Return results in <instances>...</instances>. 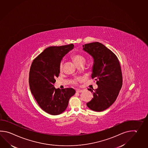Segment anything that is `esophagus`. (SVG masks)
<instances>
[{"instance_id": "esophagus-1", "label": "esophagus", "mask_w": 148, "mask_h": 148, "mask_svg": "<svg viewBox=\"0 0 148 148\" xmlns=\"http://www.w3.org/2000/svg\"><path fill=\"white\" fill-rule=\"evenodd\" d=\"M76 91V92H77V93H81V92H82L83 91V90H80V89H77Z\"/></svg>"}]
</instances>
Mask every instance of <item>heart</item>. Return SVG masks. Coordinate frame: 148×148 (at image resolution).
Instances as JSON below:
<instances>
[{
	"label": "heart",
	"instance_id": "1",
	"mask_svg": "<svg viewBox=\"0 0 148 148\" xmlns=\"http://www.w3.org/2000/svg\"><path fill=\"white\" fill-rule=\"evenodd\" d=\"M72 59L73 60L74 63L76 65H77L79 64H84L85 60L84 56L79 53H75L73 54L72 56ZM63 62H61L60 64V71L63 70ZM80 80H81L80 79H77L75 81V83H76V82L77 81H80Z\"/></svg>",
	"mask_w": 148,
	"mask_h": 148
}]
</instances>
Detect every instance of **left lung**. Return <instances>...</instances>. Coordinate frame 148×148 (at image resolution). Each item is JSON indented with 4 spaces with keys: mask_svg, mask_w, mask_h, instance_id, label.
Returning <instances> with one entry per match:
<instances>
[{
    "mask_svg": "<svg viewBox=\"0 0 148 148\" xmlns=\"http://www.w3.org/2000/svg\"><path fill=\"white\" fill-rule=\"evenodd\" d=\"M83 47V51L93 59L91 76L97 81L98 86L96 90L88 88L93 97L86 105L94 111H103L113 104L122 88L120 63L116 55L100 42L86 44Z\"/></svg>",
    "mask_w": 148,
    "mask_h": 148,
    "instance_id": "obj_1",
    "label": "left lung"
}]
</instances>
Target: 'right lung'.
Here are the masks:
<instances>
[{"label":"right lung","instance_id":"right-lung-1","mask_svg":"<svg viewBox=\"0 0 148 148\" xmlns=\"http://www.w3.org/2000/svg\"><path fill=\"white\" fill-rule=\"evenodd\" d=\"M73 44L50 46L37 57L30 66V90L41 109L49 114H60L65 111L69 99L75 93L72 88H56L55 78L60 73V64L64 56L74 48Z\"/></svg>","mask_w":148,"mask_h":148}]
</instances>
